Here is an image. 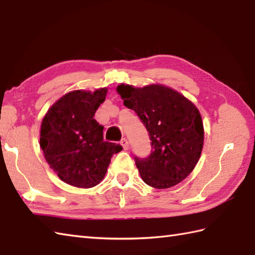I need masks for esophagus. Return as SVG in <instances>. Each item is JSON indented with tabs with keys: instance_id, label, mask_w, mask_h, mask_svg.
<instances>
[{
	"instance_id": "obj_1",
	"label": "esophagus",
	"mask_w": 255,
	"mask_h": 255,
	"mask_svg": "<svg viewBox=\"0 0 255 255\" xmlns=\"http://www.w3.org/2000/svg\"><path fill=\"white\" fill-rule=\"evenodd\" d=\"M121 144L123 145V148H124L125 150H128V149H129V142H128V140H127L126 138H123V139L121 140Z\"/></svg>"
}]
</instances>
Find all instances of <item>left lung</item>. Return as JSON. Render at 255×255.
Instances as JSON below:
<instances>
[{
  "label": "left lung",
  "instance_id": "obj_1",
  "mask_svg": "<svg viewBox=\"0 0 255 255\" xmlns=\"http://www.w3.org/2000/svg\"><path fill=\"white\" fill-rule=\"evenodd\" d=\"M116 91L149 132L150 155L134 158L143 182L161 189L185 180L196 166L204 145V126L197 107L162 84L143 88L119 84Z\"/></svg>",
  "mask_w": 255,
  "mask_h": 255
}]
</instances>
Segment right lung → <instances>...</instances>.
<instances>
[{
	"instance_id": "right-lung-1",
	"label": "right lung",
	"mask_w": 255,
	"mask_h": 255,
	"mask_svg": "<svg viewBox=\"0 0 255 255\" xmlns=\"http://www.w3.org/2000/svg\"><path fill=\"white\" fill-rule=\"evenodd\" d=\"M107 89L69 92L42 118L40 148L48 164L64 183L94 187L104 178L119 144L104 141V127L93 118L105 101Z\"/></svg>"
}]
</instances>
